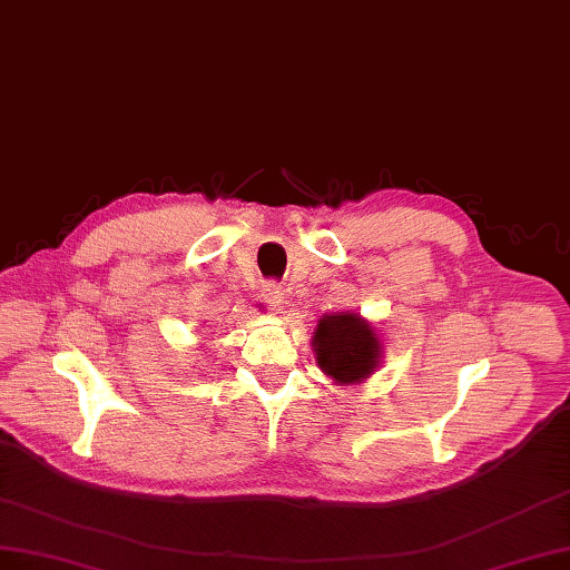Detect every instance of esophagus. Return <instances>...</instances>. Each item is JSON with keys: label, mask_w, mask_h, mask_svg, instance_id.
Instances as JSON below:
<instances>
[{"label": "esophagus", "mask_w": 570, "mask_h": 570, "mask_svg": "<svg viewBox=\"0 0 570 570\" xmlns=\"http://www.w3.org/2000/svg\"><path fill=\"white\" fill-rule=\"evenodd\" d=\"M263 298L272 305V307H276V311H282L284 307V291H282V286H276V284H267L265 288H263Z\"/></svg>", "instance_id": "1"}]
</instances>
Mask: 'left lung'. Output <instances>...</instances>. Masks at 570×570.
I'll return each instance as SVG.
<instances>
[{
	"mask_svg": "<svg viewBox=\"0 0 570 570\" xmlns=\"http://www.w3.org/2000/svg\"><path fill=\"white\" fill-rule=\"evenodd\" d=\"M317 367L338 386L363 384L382 365L384 344L363 315L344 311L317 320L313 332Z\"/></svg>",
	"mask_w": 570,
	"mask_h": 570,
	"instance_id": "8db88e82",
	"label": "left lung"
}]
</instances>
